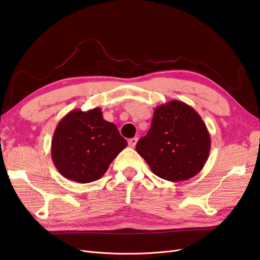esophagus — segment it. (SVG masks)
Here are the masks:
<instances>
[{
  "instance_id": "obj_1",
  "label": "esophagus",
  "mask_w": 260,
  "mask_h": 260,
  "mask_svg": "<svg viewBox=\"0 0 260 260\" xmlns=\"http://www.w3.org/2000/svg\"><path fill=\"white\" fill-rule=\"evenodd\" d=\"M137 142H138V138H132V139H130V140L128 141L129 146H131V147H135L136 144H137Z\"/></svg>"
}]
</instances>
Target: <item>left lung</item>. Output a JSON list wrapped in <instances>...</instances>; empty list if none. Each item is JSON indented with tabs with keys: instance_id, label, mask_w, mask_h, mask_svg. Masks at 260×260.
I'll return each instance as SVG.
<instances>
[{
	"instance_id": "1",
	"label": "left lung",
	"mask_w": 260,
	"mask_h": 260,
	"mask_svg": "<svg viewBox=\"0 0 260 260\" xmlns=\"http://www.w3.org/2000/svg\"><path fill=\"white\" fill-rule=\"evenodd\" d=\"M136 148L154 175L180 182L193 178L205 166L210 135L193 107L172 100L155 108L151 128Z\"/></svg>"
}]
</instances>
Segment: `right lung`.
Instances as JSON below:
<instances>
[{
  "mask_svg": "<svg viewBox=\"0 0 260 260\" xmlns=\"http://www.w3.org/2000/svg\"><path fill=\"white\" fill-rule=\"evenodd\" d=\"M127 145L116 124L104 119L100 107L86 112L74 109L54 131L52 160L62 177L89 183L103 177Z\"/></svg>",
  "mask_w": 260,
  "mask_h": 260,
  "instance_id": "obj_1",
  "label": "right lung"
}]
</instances>
